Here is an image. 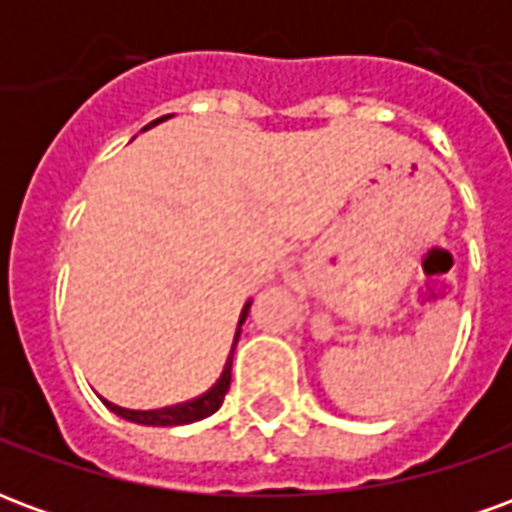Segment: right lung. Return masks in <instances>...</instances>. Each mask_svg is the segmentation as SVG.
Listing matches in <instances>:
<instances>
[{"instance_id": "1", "label": "right lung", "mask_w": 512, "mask_h": 512, "mask_svg": "<svg viewBox=\"0 0 512 512\" xmlns=\"http://www.w3.org/2000/svg\"><path fill=\"white\" fill-rule=\"evenodd\" d=\"M167 117L164 115L153 120L150 126H158V123H164ZM249 307H252V301H246L244 310L238 315V326H235V337L233 345H230V356H227V362L222 367V376L216 378V384L205 392V395L194 397L189 403H178V406H169V408H158V411H131V408H120L115 403H109L104 400L106 408L109 411H115L117 417L128 419V422H136V425H150V428H175V425H191V422H200V419L211 417L219 411V406L224 403V395H227V389H230V370H233V351L235 345H238V337H241V326H244L246 315H249Z\"/></svg>"}]
</instances>
